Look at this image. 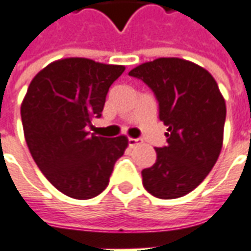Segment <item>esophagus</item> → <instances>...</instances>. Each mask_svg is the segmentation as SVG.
<instances>
[{
	"mask_svg": "<svg viewBox=\"0 0 251 251\" xmlns=\"http://www.w3.org/2000/svg\"><path fill=\"white\" fill-rule=\"evenodd\" d=\"M140 144H142V140H140V138H129V147L130 148L137 147Z\"/></svg>",
	"mask_w": 251,
	"mask_h": 251,
	"instance_id": "34e87169",
	"label": "esophagus"
}]
</instances>
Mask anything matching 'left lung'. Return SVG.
<instances>
[{
    "mask_svg": "<svg viewBox=\"0 0 251 251\" xmlns=\"http://www.w3.org/2000/svg\"><path fill=\"white\" fill-rule=\"evenodd\" d=\"M147 83L167 126V147L142 171V184L160 199H177L210 174L223 145L226 102L210 72L179 57H160L129 72Z\"/></svg>",
    "mask_w": 251,
    "mask_h": 251,
    "instance_id": "obj_1",
    "label": "left lung"
}]
</instances>
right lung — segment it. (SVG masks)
I'll return each instance as SVG.
<instances>
[{
	"label": "right lung",
	"mask_w": 251,
	"mask_h": 251,
	"mask_svg": "<svg viewBox=\"0 0 251 251\" xmlns=\"http://www.w3.org/2000/svg\"><path fill=\"white\" fill-rule=\"evenodd\" d=\"M124 71V66L86 57L60 59L32 79L23 99L21 121L30 154L48 181L70 198L86 200L100 194L127 148V137L87 131Z\"/></svg>",
	"instance_id": "obj_1"
}]
</instances>
